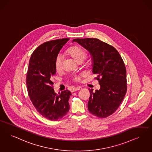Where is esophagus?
Segmentation results:
<instances>
[{"label":"esophagus","instance_id":"obj_1","mask_svg":"<svg viewBox=\"0 0 152 152\" xmlns=\"http://www.w3.org/2000/svg\"><path fill=\"white\" fill-rule=\"evenodd\" d=\"M80 89V86H77V87H76V88H73V89H72V92H75V91H79Z\"/></svg>","mask_w":152,"mask_h":152}]
</instances>
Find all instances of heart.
Instances as JSON below:
<instances>
[{"label": "heart", "instance_id": "heart-1", "mask_svg": "<svg viewBox=\"0 0 152 152\" xmlns=\"http://www.w3.org/2000/svg\"><path fill=\"white\" fill-rule=\"evenodd\" d=\"M68 53L71 55L75 60L78 61L80 60H84L86 56V52L84 49L80 46H73L68 50ZM63 58L61 55H58L55 59V66L57 71L61 70L62 67ZM81 75L74 77V80L79 81L80 80Z\"/></svg>", "mask_w": 152, "mask_h": 152}]
</instances>
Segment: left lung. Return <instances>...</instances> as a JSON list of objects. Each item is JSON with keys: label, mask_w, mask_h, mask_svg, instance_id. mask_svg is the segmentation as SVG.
<instances>
[{"label": "left lung", "mask_w": 152, "mask_h": 152, "mask_svg": "<svg viewBox=\"0 0 152 152\" xmlns=\"http://www.w3.org/2000/svg\"><path fill=\"white\" fill-rule=\"evenodd\" d=\"M91 55L92 72L101 86L99 90L89 89V111L99 118L113 114L127 91L126 69L121 55L113 46L97 38L74 39Z\"/></svg>", "instance_id": "obj_1"}]
</instances>
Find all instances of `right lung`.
Instances as JSON below:
<instances>
[{
	"instance_id": "right-lung-1",
	"label": "right lung",
	"mask_w": 152,
	"mask_h": 152,
	"mask_svg": "<svg viewBox=\"0 0 152 152\" xmlns=\"http://www.w3.org/2000/svg\"><path fill=\"white\" fill-rule=\"evenodd\" d=\"M69 39L63 38L43 43L33 51L29 61L26 78L29 96L37 111L51 121L61 119L69 110L71 91L66 90L55 93L52 81L56 73V58Z\"/></svg>"
}]
</instances>
